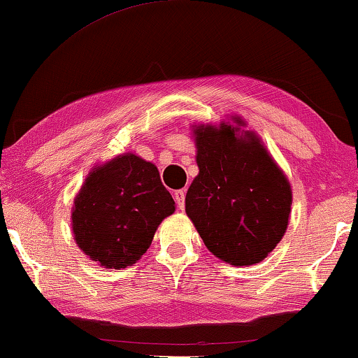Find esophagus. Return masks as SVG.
I'll use <instances>...</instances> for the list:
<instances>
[{
    "instance_id": "esophagus-1",
    "label": "esophagus",
    "mask_w": 358,
    "mask_h": 358,
    "mask_svg": "<svg viewBox=\"0 0 358 358\" xmlns=\"http://www.w3.org/2000/svg\"><path fill=\"white\" fill-rule=\"evenodd\" d=\"M185 194H186V189H178L173 192V197H175V202H177V206L180 210H185Z\"/></svg>"
}]
</instances>
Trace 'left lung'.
I'll use <instances>...</instances> for the list:
<instances>
[{"label": "left lung", "instance_id": "8db88e82", "mask_svg": "<svg viewBox=\"0 0 358 358\" xmlns=\"http://www.w3.org/2000/svg\"><path fill=\"white\" fill-rule=\"evenodd\" d=\"M192 126L199 173L186 192V215L215 257L252 266L274 250L292 212V186L245 121Z\"/></svg>", "mask_w": 358, "mask_h": 358}]
</instances>
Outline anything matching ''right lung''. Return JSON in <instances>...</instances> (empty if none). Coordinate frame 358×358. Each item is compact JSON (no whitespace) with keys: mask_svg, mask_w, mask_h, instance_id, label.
I'll return each instance as SVG.
<instances>
[{"mask_svg":"<svg viewBox=\"0 0 358 358\" xmlns=\"http://www.w3.org/2000/svg\"><path fill=\"white\" fill-rule=\"evenodd\" d=\"M173 212L155 164L124 152L89 172L73 203V236L92 261L124 269L146 253L157 226Z\"/></svg>","mask_w":358,"mask_h":358,"instance_id":"obj_1","label":"right lung"}]
</instances>
